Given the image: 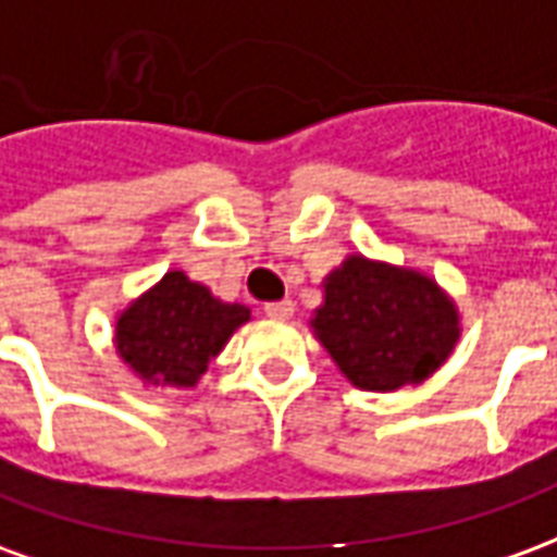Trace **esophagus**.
I'll return each mask as SVG.
<instances>
[{"label":"esophagus","mask_w":557,"mask_h":557,"mask_svg":"<svg viewBox=\"0 0 557 557\" xmlns=\"http://www.w3.org/2000/svg\"><path fill=\"white\" fill-rule=\"evenodd\" d=\"M292 313H295V304H292L289 298H283V301L265 304V315H271V319H289Z\"/></svg>","instance_id":"34e87169"}]
</instances>
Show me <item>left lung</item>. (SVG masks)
Instances as JSON below:
<instances>
[{
    "label": "left lung",
    "mask_w": 557,
    "mask_h": 557,
    "mask_svg": "<svg viewBox=\"0 0 557 557\" xmlns=\"http://www.w3.org/2000/svg\"><path fill=\"white\" fill-rule=\"evenodd\" d=\"M315 337L363 391H397L430 379L454 351L459 315L430 277L349 256L325 280Z\"/></svg>",
    "instance_id": "1"
}]
</instances>
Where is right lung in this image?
Here are the masks:
<instances>
[{"label":"right lung","instance_id":"add662e5","mask_svg":"<svg viewBox=\"0 0 557 557\" xmlns=\"http://www.w3.org/2000/svg\"><path fill=\"white\" fill-rule=\"evenodd\" d=\"M247 319V307L223 304L184 271H170L119 315L115 346L139 379L194 387L232 331Z\"/></svg>","mask_w":557,"mask_h":557}]
</instances>
